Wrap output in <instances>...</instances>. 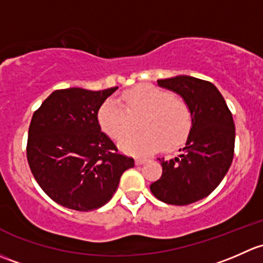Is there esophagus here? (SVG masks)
I'll list each match as a JSON object with an SVG mask.
<instances>
[{
  "label": "esophagus",
  "instance_id": "1",
  "mask_svg": "<svg viewBox=\"0 0 263 263\" xmlns=\"http://www.w3.org/2000/svg\"><path fill=\"white\" fill-rule=\"evenodd\" d=\"M145 161H147V159H144V158H137V159H135V164H138V166H139V164L144 163Z\"/></svg>",
  "mask_w": 263,
  "mask_h": 263
}]
</instances>
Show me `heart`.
I'll return each instance as SVG.
<instances>
[{
    "mask_svg": "<svg viewBox=\"0 0 263 263\" xmlns=\"http://www.w3.org/2000/svg\"><path fill=\"white\" fill-rule=\"evenodd\" d=\"M121 105L107 100L97 112L100 128L111 139L120 140L125 153L145 156L162 148L172 151L180 147L191 132L192 112L187 102L171 91L153 85H142L124 92ZM140 121V133L126 134ZM127 137H125V135Z\"/></svg>",
    "mask_w": 263,
    "mask_h": 263,
    "instance_id": "b5f03b06",
    "label": "heart"
}]
</instances>
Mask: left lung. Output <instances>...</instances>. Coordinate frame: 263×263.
<instances>
[{"mask_svg":"<svg viewBox=\"0 0 263 263\" xmlns=\"http://www.w3.org/2000/svg\"><path fill=\"white\" fill-rule=\"evenodd\" d=\"M157 82L187 102L192 126L180 154L170 161L159 159L163 172L152 183L151 191L166 204L189 205L212 194L228 172L234 156V121L212 82L191 76Z\"/></svg>","mask_w":263,"mask_h":263,"instance_id":"obj_1","label":"left lung"}]
</instances>
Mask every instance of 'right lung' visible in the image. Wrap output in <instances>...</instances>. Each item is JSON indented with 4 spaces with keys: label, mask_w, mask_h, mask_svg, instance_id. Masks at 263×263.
<instances>
[{
    "label": "right lung",
    "mask_w": 263,
    "mask_h": 263,
    "mask_svg": "<svg viewBox=\"0 0 263 263\" xmlns=\"http://www.w3.org/2000/svg\"><path fill=\"white\" fill-rule=\"evenodd\" d=\"M118 87L51 92L34 112L26 157L36 182L57 204L77 212L104 206L134 167L101 132L97 112Z\"/></svg>",
    "instance_id": "1"
}]
</instances>
